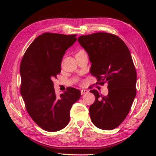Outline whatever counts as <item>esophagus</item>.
Instances as JSON below:
<instances>
[{
	"label": "esophagus",
	"mask_w": 156,
	"mask_h": 156,
	"mask_svg": "<svg viewBox=\"0 0 156 156\" xmlns=\"http://www.w3.org/2000/svg\"><path fill=\"white\" fill-rule=\"evenodd\" d=\"M88 92V90H81V94L84 95L85 94H87Z\"/></svg>",
	"instance_id": "34e87169"
}]
</instances>
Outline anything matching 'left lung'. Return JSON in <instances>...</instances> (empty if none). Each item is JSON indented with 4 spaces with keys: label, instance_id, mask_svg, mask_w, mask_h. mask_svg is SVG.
Segmentation results:
<instances>
[{
    "label": "left lung",
    "instance_id": "8db88e82",
    "mask_svg": "<svg viewBox=\"0 0 156 156\" xmlns=\"http://www.w3.org/2000/svg\"><path fill=\"white\" fill-rule=\"evenodd\" d=\"M92 63L90 73L99 84H108L102 96L91 90L95 101L89 107L91 121L103 130L117 127L127 117L136 95L137 73L127 46L117 35L95 33L78 37Z\"/></svg>",
    "mask_w": 156,
    "mask_h": 156
}]
</instances>
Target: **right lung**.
Segmentation results:
<instances>
[{"instance_id": "add662e5", "label": "right lung", "mask_w": 156, "mask_h": 156, "mask_svg": "<svg viewBox=\"0 0 156 156\" xmlns=\"http://www.w3.org/2000/svg\"><path fill=\"white\" fill-rule=\"evenodd\" d=\"M76 36L44 33L35 39L22 58L21 94L29 115L45 131L64 129L73 104L81 96L80 90L69 87L57 97L52 81L60 73L63 56L76 42Z\"/></svg>"}]
</instances>
